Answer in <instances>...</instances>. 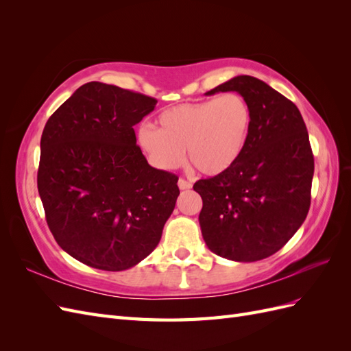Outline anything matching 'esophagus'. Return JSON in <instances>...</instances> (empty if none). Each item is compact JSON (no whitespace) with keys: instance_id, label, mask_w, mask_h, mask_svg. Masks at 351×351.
<instances>
[{"instance_id":"1","label":"esophagus","mask_w":351,"mask_h":351,"mask_svg":"<svg viewBox=\"0 0 351 351\" xmlns=\"http://www.w3.org/2000/svg\"><path fill=\"white\" fill-rule=\"evenodd\" d=\"M177 184H178V189H180V190H187V189L192 187V184H190L189 182H186L184 178H180L178 182H177Z\"/></svg>"}]
</instances>
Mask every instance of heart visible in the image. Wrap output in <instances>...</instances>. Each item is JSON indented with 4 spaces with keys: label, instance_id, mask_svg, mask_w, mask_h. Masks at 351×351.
Masks as SVG:
<instances>
[{
    "label": "heart",
    "instance_id": "heart-1",
    "mask_svg": "<svg viewBox=\"0 0 351 351\" xmlns=\"http://www.w3.org/2000/svg\"><path fill=\"white\" fill-rule=\"evenodd\" d=\"M253 112L249 101L230 92L219 98L182 104L158 115V129L142 124L136 143L155 168L173 171L184 151L200 174L228 171L246 149Z\"/></svg>",
    "mask_w": 351,
    "mask_h": 351
}]
</instances>
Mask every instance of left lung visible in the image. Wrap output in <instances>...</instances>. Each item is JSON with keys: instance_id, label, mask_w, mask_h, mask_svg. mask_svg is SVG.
<instances>
[{"instance_id": "left-lung-1", "label": "left lung", "mask_w": 351, "mask_h": 351, "mask_svg": "<svg viewBox=\"0 0 351 351\" xmlns=\"http://www.w3.org/2000/svg\"><path fill=\"white\" fill-rule=\"evenodd\" d=\"M237 92L252 107L246 149L228 171L199 180L202 236L210 252L254 262L278 252L311 206L313 155L295 105L265 82L236 76L205 95Z\"/></svg>"}]
</instances>
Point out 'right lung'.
Instances as JSON below:
<instances>
[{
	"label": "right lung",
	"mask_w": 351,
	"mask_h": 351,
	"mask_svg": "<svg viewBox=\"0 0 351 351\" xmlns=\"http://www.w3.org/2000/svg\"><path fill=\"white\" fill-rule=\"evenodd\" d=\"M156 99L83 84L40 137L38 192L60 247L88 267L124 271L154 252L173 214L177 176L147 164L133 125Z\"/></svg>",
	"instance_id": "1"
}]
</instances>
